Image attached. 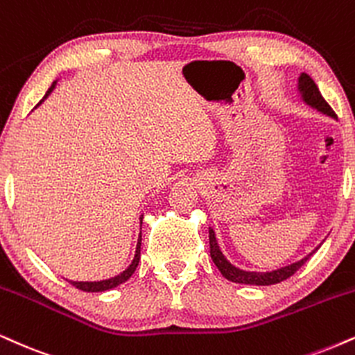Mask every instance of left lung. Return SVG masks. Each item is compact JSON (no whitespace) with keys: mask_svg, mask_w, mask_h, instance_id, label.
<instances>
[{"mask_svg":"<svg viewBox=\"0 0 355 355\" xmlns=\"http://www.w3.org/2000/svg\"><path fill=\"white\" fill-rule=\"evenodd\" d=\"M297 89H300L302 101H304L307 105H311L313 109H318L319 112L331 115V117H334V119L337 117L331 105H329L326 99H324V97L321 96L318 85H315L314 80L311 79V76H307V74H304V72H302ZM208 238H210V254H211L213 263L216 264V268H218V270L221 271V275H223L226 279L233 281V283H240V284L270 286V284L281 283V281L288 279V277H291L294 272L300 270L302 264H304L307 259L313 256V253L318 251V248H319V246L315 248L313 253L307 254L306 258L301 259V261L289 264V266L279 268V270L271 271V272H256V271H243V270H240V268L233 266V264L225 258L223 253H221L218 243H216L215 232H213L211 228H210V236H208Z\"/></svg>","mask_w":355,"mask_h":355,"instance_id":"left-lung-1","label":"left lung"}]
</instances>
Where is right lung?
<instances>
[{"label":"right lung","mask_w":355,"mask_h":355,"mask_svg":"<svg viewBox=\"0 0 355 355\" xmlns=\"http://www.w3.org/2000/svg\"><path fill=\"white\" fill-rule=\"evenodd\" d=\"M54 87H55V83H53V85H51V87L48 89V92H46L44 99L49 96L51 92H53ZM44 99H42V101H44ZM41 102H40V104H41ZM40 104H37V105H40ZM140 223H142V218H140ZM140 245H142V234H140V236H139V243H137L135 256H134V259H132L130 266L127 268V270L123 271V272H121V275L110 277V279H102V281H69V283L72 286H76V288H78V289H80V291H85V293H102V291H109V289H112V288H117L119 284L125 283V281L129 279L132 275H134V271L137 270V266H139V261H140Z\"/></svg>","instance_id":"obj_1"}]
</instances>
